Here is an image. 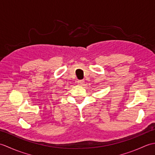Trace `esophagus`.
<instances>
[{
    "label": "esophagus",
    "mask_w": 155,
    "mask_h": 155,
    "mask_svg": "<svg viewBox=\"0 0 155 155\" xmlns=\"http://www.w3.org/2000/svg\"><path fill=\"white\" fill-rule=\"evenodd\" d=\"M77 83H78V84H79V85H83L84 83V81L83 80H78L77 81Z\"/></svg>",
    "instance_id": "34e87169"
}]
</instances>
